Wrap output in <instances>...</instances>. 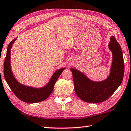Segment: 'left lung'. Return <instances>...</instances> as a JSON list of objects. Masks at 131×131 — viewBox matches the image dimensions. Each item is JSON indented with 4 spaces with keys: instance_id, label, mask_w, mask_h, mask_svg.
I'll return each mask as SVG.
<instances>
[{
    "instance_id": "left-lung-1",
    "label": "left lung",
    "mask_w": 131,
    "mask_h": 131,
    "mask_svg": "<svg viewBox=\"0 0 131 131\" xmlns=\"http://www.w3.org/2000/svg\"><path fill=\"white\" fill-rule=\"evenodd\" d=\"M113 60L111 73L106 80L93 82L83 73L71 68L74 89L79 98L88 103H100L108 99L121 84L124 72V59L122 49L114 36L111 37L108 44Z\"/></svg>"
}]
</instances>
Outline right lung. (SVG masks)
Wrapping results in <instances>:
<instances>
[{"label":"right lung","mask_w":131,"mask_h":131,"mask_svg":"<svg viewBox=\"0 0 131 131\" xmlns=\"http://www.w3.org/2000/svg\"><path fill=\"white\" fill-rule=\"evenodd\" d=\"M16 39L9 43L8 46L7 54L4 63V76L10 89L18 98L27 103H37L48 98L53 90L54 86L61 74L65 68L59 69L51 78L49 82L43 88L35 89L25 86L19 83L13 75L10 67V52L13 43Z\"/></svg>","instance_id":"add662e5"}]
</instances>
